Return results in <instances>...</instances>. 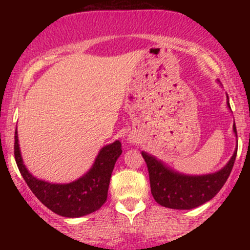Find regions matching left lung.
I'll list each match as a JSON object with an SVG mask.
<instances>
[{
	"label": "left lung",
	"instance_id": "1",
	"mask_svg": "<svg viewBox=\"0 0 250 250\" xmlns=\"http://www.w3.org/2000/svg\"><path fill=\"white\" fill-rule=\"evenodd\" d=\"M228 107L230 108L229 103ZM233 128L237 136L235 122ZM236 153L237 148L228 165L217 173L188 176L175 173L163 166L161 161H157L151 155L142 151V156L148 167L150 190L154 200L163 207L171 209H191L208 202L219 193L230 175Z\"/></svg>",
	"mask_w": 250,
	"mask_h": 250
}]
</instances>
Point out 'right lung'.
Returning a JSON list of instances; mask_svg holds the SVG:
<instances>
[{"mask_svg":"<svg viewBox=\"0 0 250 250\" xmlns=\"http://www.w3.org/2000/svg\"><path fill=\"white\" fill-rule=\"evenodd\" d=\"M121 153L122 145L120 141L105 146L97 155L93 168L84 176L68 185H53L35 179L24 167L15 131L14 155L25 183L45 207L64 217L84 216L102 207L107 201L114 166Z\"/></svg>","mask_w":250,"mask_h":250,"instance_id":"right-lung-1","label":"right lung"}]
</instances>
